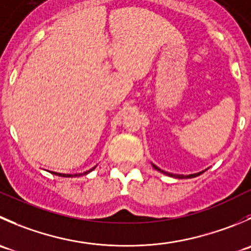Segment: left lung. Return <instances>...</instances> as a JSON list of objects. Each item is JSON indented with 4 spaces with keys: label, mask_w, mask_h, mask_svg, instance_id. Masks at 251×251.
Masks as SVG:
<instances>
[{
    "label": "left lung",
    "mask_w": 251,
    "mask_h": 251,
    "mask_svg": "<svg viewBox=\"0 0 251 251\" xmlns=\"http://www.w3.org/2000/svg\"><path fill=\"white\" fill-rule=\"evenodd\" d=\"M152 165H153V168H154V169H157V170H158V172L163 173V174L168 175V176L176 177V179H190V177H195V176H199V175H200V174H202L203 172H206V169H205V170H202V172L195 173V174H189V175H180V174H173V173H168V172H164V170H162V169H160V168H158L157 165H154V164H153V163H152Z\"/></svg>",
    "instance_id": "8db88e82"
}]
</instances>
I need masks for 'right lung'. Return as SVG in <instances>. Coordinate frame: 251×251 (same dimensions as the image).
Wrapping results in <instances>:
<instances>
[{
  "label": "right lung",
  "instance_id": "1",
  "mask_svg": "<svg viewBox=\"0 0 251 251\" xmlns=\"http://www.w3.org/2000/svg\"><path fill=\"white\" fill-rule=\"evenodd\" d=\"M97 167V165H96ZM96 167H93L92 168V169H89V170H87V172H84V173H81V174H75V175H72V174H61V173H56V172H50L51 174H53V175H57V176H64V177H74V176H81V175H87L88 174V173H91L92 170H94L96 169Z\"/></svg>",
  "mask_w": 251,
  "mask_h": 251
}]
</instances>
